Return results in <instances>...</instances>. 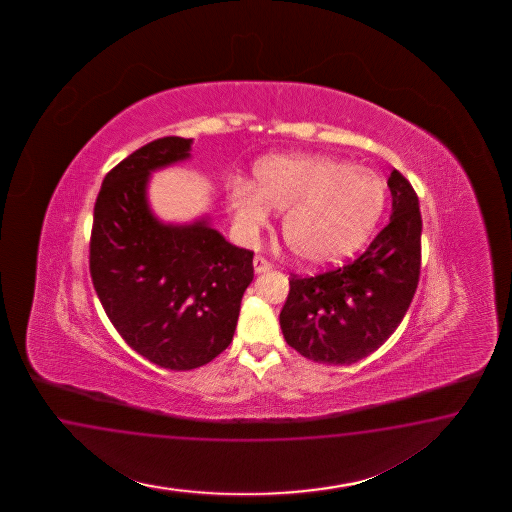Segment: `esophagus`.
<instances>
[{"label":"esophagus","mask_w":512,"mask_h":512,"mask_svg":"<svg viewBox=\"0 0 512 512\" xmlns=\"http://www.w3.org/2000/svg\"><path fill=\"white\" fill-rule=\"evenodd\" d=\"M270 268H272V264L268 263L261 255H257V257L253 259V270H255V274H263V272H268Z\"/></svg>","instance_id":"1"}]
</instances>
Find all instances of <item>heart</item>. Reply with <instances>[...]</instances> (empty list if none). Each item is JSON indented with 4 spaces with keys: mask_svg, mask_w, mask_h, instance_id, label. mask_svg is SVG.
<instances>
[{
    "mask_svg": "<svg viewBox=\"0 0 512 512\" xmlns=\"http://www.w3.org/2000/svg\"><path fill=\"white\" fill-rule=\"evenodd\" d=\"M379 174L328 155H268L253 180L229 187L236 227L255 236L270 210L285 212L283 240L304 263H340L362 248L385 210Z\"/></svg>",
    "mask_w": 512,
    "mask_h": 512,
    "instance_id": "obj_1",
    "label": "heart"
}]
</instances>
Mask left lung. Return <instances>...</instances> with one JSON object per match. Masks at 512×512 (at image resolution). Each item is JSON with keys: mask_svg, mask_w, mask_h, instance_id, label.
Masks as SVG:
<instances>
[{"mask_svg": "<svg viewBox=\"0 0 512 512\" xmlns=\"http://www.w3.org/2000/svg\"><path fill=\"white\" fill-rule=\"evenodd\" d=\"M390 223L357 261L315 278H291L279 313L285 341L328 366L355 364L377 351L402 323L419 285V197L390 172Z\"/></svg>", "mask_w": 512, "mask_h": 512, "instance_id": "8db88e82", "label": "left lung"}]
</instances>
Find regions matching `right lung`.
I'll return each mask as SVG.
<instances>
[{
	"label": "right lung",
	"instance_id": "1",
	"mask_svg": "<svg viewBox=\"0 0 512 512\" xmlns=\"http://www.w3.org/2000/svg\"><path fill=\"white\" fill-rule=\"evenodd\" d=\"M193 139L165 137L105 176L93 208L90 272L110 323L139 355L176 372L208 364L233 341L253 281V253L236 248L208 214L155 216L150 178L191 159Z\"/></svg>",
	"mask_w": 512,
	"mask_h": 512
}]
</instances>
